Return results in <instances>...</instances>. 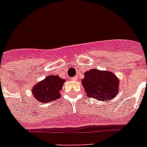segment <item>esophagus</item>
<instances>
[{
  "label": "esophagus",
  "mask_w": 147,
  "mask_h": 147,
  "mask_svg": "<svg viewBox=\"0 0 147 147\" xmlns=\"http://www.w3.org/2000/svg\"><path fill=\"white\" fill-rule=\"evenodd\" d=\"M77 79H78V78L77 77H73V78H71V80H73V81H77Z\"/></svg>",
  "instance_id": "34e87169"
}]
</instances>
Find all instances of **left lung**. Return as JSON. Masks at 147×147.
<instances>
[{"label": "left lung", "instance_id": "left-lung-1", "mask_svg": "<svg viewBox=\"0 0 147 147\" xmlns=\"http://www.w3.org/2000/svg\"><path fill=\"white\" fill-rule=\"evenodd\" d=\"M84 76L82 84L88 97L105 101L119 93L120 80L112 71L93 69L85 71Z\"/></svg>", "mask_w": 147, "mask_h": 147}]
</instances>
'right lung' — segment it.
<instances>
[{
	"label": "right lung",
	"instance_id": "add662e5",
	"mask_svg": "<svg viewBox=\"0 0 147 147\" xmlns=\"http://www.w3.org/2000/svg\"><path fill=\"white\" fill-rule=\"evenodd\" d=\"M65 79L59 76H48L36 83L32 88L33 97L37 101L47 103L53 101L61 96L59 92L62 90Z\"/></svg>",
	"mask_w": 147,
	"mask_h": 147
}]
</instances>
